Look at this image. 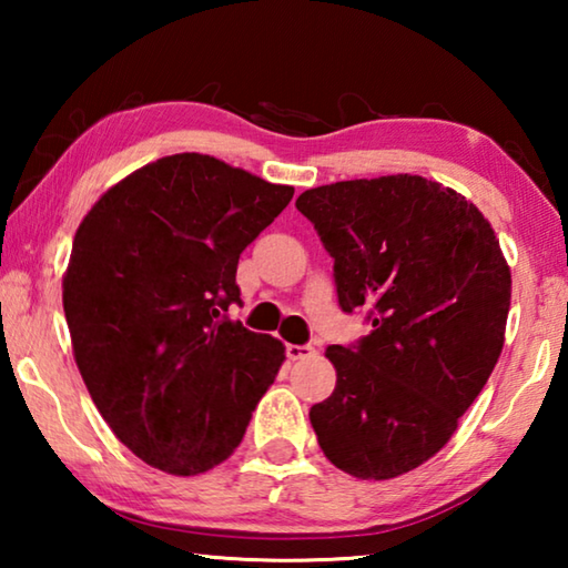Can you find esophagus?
<instances>
[{"mask_svg":"<svg viewBox=\"0 0 568 568\" xmlns=\"http://www.w3.org/2000/svg\"><path fill=\"white\" fill-rule=\"evenodd\" d=\"M285 353H287V358H291V361H305V358H311V355L315 353V348H313V345H295V343H291L285 348Z\"/></svg>","mask_w":568,"mask_h":568,"instance_id":"34e87169","label":"esophagus"}]
</instances>
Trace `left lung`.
I'll use <instances>...</instances> for the list:
<instances>
[{"instance_id": "obj_1", "label": "left lung", "mask_w": 568, "mask_h": 568, "mask_svg": "<svg viewBox=\"0 0 568 568\" xmlns=\"http://www.w3.org/2000/svg\"><path fill=\"white\" fill-rule=\"evenodd\" d=\"M295 207L335 261L345 313L371 307L373 333L331 345V398L311 423L325 458L361 480L426 464L456 434L506 338L511 267L484 213L420 175L343 180Z\"/></svg>"}]
</instances>
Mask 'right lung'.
Segmentation results:
<instances>
[{
    "label": "right lung",
    "mask_w": 568,
    "mask_h": 568,
    "mask_svg": "<svg viewBox=\"0 0 568 568\" xmlns=\"http://www.w3.org/2000/svg\"><path fill=\"white\" fill-rule=\"evenodd\" d=\"M273 185L180 152L102 192L74 233L62 305L74 363L120 444L197 476L233 456L285 345L220 318L240 253L283 213Z\"/></svg>",
    "instance_id": "right-lung-1"
}]
</instances>
